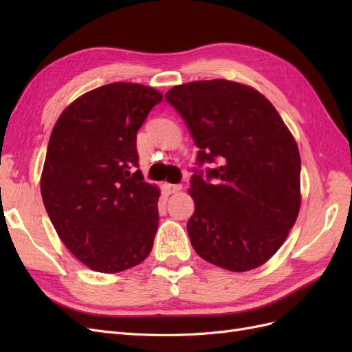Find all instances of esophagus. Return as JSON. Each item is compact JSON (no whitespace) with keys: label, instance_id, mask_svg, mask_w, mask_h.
<instances>
[{"label":"esophagus","instance_id":"1","mask_svg":"<svg viewBox=\"0 0 352 352\" xmlns=\"http://www.w3.org/2000/svg\"><path fill=\"white\" fill-rule=\"evenodd\" d=\"M164 188L168 194H175L179 192L180 189H182V185L180 184H164Z\"/></svg>","mask_w":352,"mask_h":352}]
</instances>
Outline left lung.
<instances>
[{"mask_svg":"<svg viewBox=\"0 0 352 352\" xmlns=\"http://www.w3.org/2000/svg\"><path fill=\"white\" fill-rule=\"evenodd\" d=\"M166 101L198 146L188 220L194 250L230 272L267 261L285 242L300 211L301 158L272 102L247 85L225 79L179 85ZM206 162L214 169L200 170Z\"/></svg>","mask_w":352,"mask_h":352,"instance_id":"8db88e82","label":"left lung"}]
</instances>
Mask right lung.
Returning <instances> with one entry per match:
<instances>
[{
	"label": "right lung",
	"mask_w": 352,
	"mask_h": 352,
	"mask_svg": "<svg viewBox=\"0 0 352 352\" xmlns=\"http://www.w3.org/2000/svg\"><path fill=\"white\" fill-rule=\"evenodd\" d=\"M162 100L144 85H104L73 101L51 132L42 201L63 243L95 272L127 270L153 250L160 190L138 170L136 133Z\"/></svg>",
	"instance_id": "add662e5"
}]
</instances>
